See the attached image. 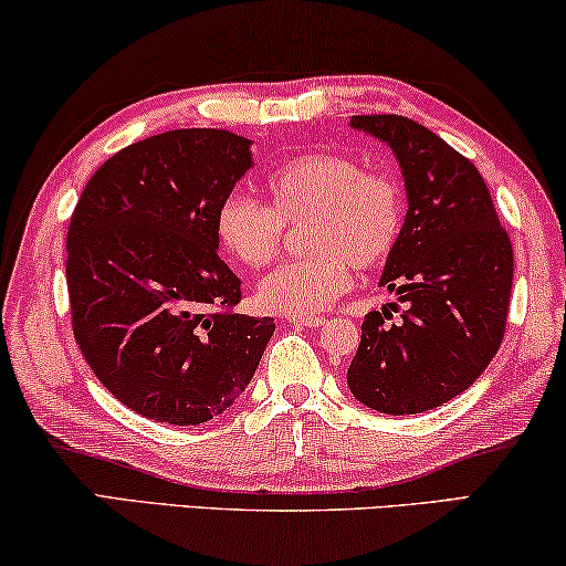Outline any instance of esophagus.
<instances>
[{
  "label": "esophagus",
  "instance_id": "34e87169",
  "mask_svg": "<svg viewBox=\"0 0 566 566\" xmlns=\"http://www.w3.org/2000/svg\"><path fill=\"white\" fill-rule=\"evenodd\" d=\"M290 323L302 325V328H317L325 323L323 315H290Z\"/></svg>",
  "mask_w": 566,
  "mask_h": 566
}]
</instances>
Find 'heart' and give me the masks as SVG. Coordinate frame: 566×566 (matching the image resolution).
<instances>
[{
  "label": "heart",
  "instance_id": "1",
  "mask_svg": "<svg viewBox=\"0 0 566 566\" xmlns=\"http://www.w3.org/2000/svg\"><path fill=\"white\" fill-rule=\"evenodd\" d=\"M269 205L230 195L214 214V233L245 269L276 259L284 226L307 220L313 256L286 261L261 280L259 307L276 315H315L354 284V266L377 269L405 230V189L392 174L369 171L344 154H302L266 179Z\"/></svg>",
  "mask_w": 566,
  "mask_h": 566
}]
</instances>
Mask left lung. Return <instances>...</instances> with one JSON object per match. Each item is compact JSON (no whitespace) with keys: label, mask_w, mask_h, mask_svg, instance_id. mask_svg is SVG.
<instances>
[{"label":"left lung","mask_w":566,"mask_h":566,"mask_svg":"<svg viewBox=\"0 0 566 566\" xmlns=\"http://www.w3.org/2000/svg\"><path fill=\"white\" fill-rule=\"evenodd\" d=\"M385 140L408 192L405 230L379 284L400 294L402 321L387 310L361 323L348 389L366 408L416 416L469 389L503 344L513 249L476 166L402 115H354Z\"/></svg>","instance_id":"obj_1"}]
</instances>
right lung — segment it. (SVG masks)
<instances>
[{
    "label": "right lung",
    "instance_id": "obj_1",
    "mask_svg": "<svg viewBox=\"0 0 566 566\" xmlns=\"http://www.w3.org/2000/svg\"><path fill=\"white\" fill-rule=\"evenodd\" d=\"M251 140L218 127L150 135L86 181L66 238L71 325L97 379L138 416L197 426L249 387L272 317L235 313L214 214L251 169Z\"/></svg>",
    "mask_w": 566,
    "mask_h": 566
}]
</instances>
